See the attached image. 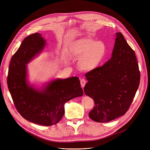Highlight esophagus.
<instances>
[{
  "label": "esophagus",
  "mask_w": 150,
  "mask_h": 150,
  "mask_svg": "<svg viewBox=\"0 0 150 150\" xmlns=\"http://www.w3.org/2000/svg\"><path fill=\"white\" fill-rule=\"evenodd\" d=\"M80 82H81V87L83 88V87H84L85 85L86 84V83H87V81H86V80H85V79H83V78H82V79H81V80H80Z\"/></svg>",
  "instance_id": "1"
}]
</instances>
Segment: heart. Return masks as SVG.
Returning a JSON list of instances; mask_svg holds the SVG:
<instances>
[{
    "mask_svg": "<svg viewBox=\"0 0 150 150\" xmlns=\"http://www.w3.org/2000/svg\"><path fill=\"white\" fill-rule=\"evenodd\" d=\"M71 53L75 57H81L79 67L88 71L94 69L101 63L106 54V46L103 41H96L90 37H85L73 42Z\"/></svg>",
    "mask_w": 150,
    "mask_h": 150,
    "instance_id": "heart-1",
    "label": "heart"
}]
</instances>
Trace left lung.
Instances as JSON below:
<instances>
[{
  "mask_svg": "<svg viewBox=\"0 0 150 150\" xmlns=\"http://www.w3.org/2000/svg\"><path fill=\"white\" fill-rule=\"evenodd\" d=\"M111 59L85 75V94L94 100L89 117L108 122L124 115L138 88L140 72L134 50L121 33H116Z\"/></svg>",
  "mask_w": 150,
  "mask_h": 150,
  "instance_id": "1",
  "label": "left lung"
}]
</instances>
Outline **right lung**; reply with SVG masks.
Wrapping results in <instances>:
<instances>
[{
    "instance_id": "obj_1",
    "label": "right lung",
    "mask_w": 150,
    "mask_h": 150,
    "mask_svg": "<svg viewBox=\"0 0 150 150\" xmlns=\"http://www.w3.org/2000/svg\"><path fill=\"white\" fill-rule=\"evenodd\" d=\"M46 40L41 34L27 37L12 56L9 67L7 83L14 105L25 119L43 126L58 123L65 114L64 104L81 97L83 90L78 77L54 79L37 90L27 81V64L42 52Z\"/></svg>"
}]
</instances>
